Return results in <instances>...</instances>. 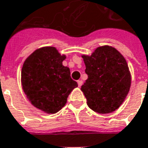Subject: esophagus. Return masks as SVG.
<instances>
[{
	"mask_svg": "<svg viewBox=\"0 0 148 148\" xmlns=\"http://www.w3.org/2000/svg\"><path fill=\"white\" fill-rule=\"evenodd\" d=\"M82 83H83V82L82 80H79V81H77V84H78V86L81 87L82 86Z\"/></svg>",
	"mask_w": 148,
	"mask_h": 148,
	"instance_id": "1",
	"label": "esophagus"
}]
</instances>
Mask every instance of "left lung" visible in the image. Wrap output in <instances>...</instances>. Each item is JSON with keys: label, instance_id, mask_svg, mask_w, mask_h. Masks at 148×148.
I'll return each mask as SVG.
<instances>
[{"label": "left lung", "instance_id": "obj_1", "mask_svg": "<svg viewBox=\"0 0 148 148\" xmlns=\"http://www.w3.org/2000/svg\"><path fill=\"white\" fill-rule=\"evenodd\" d=\"M82 57L88 78L81 90L88 106L101 114L116 111L126 98L132 82L124 57L109 45L98 47L90 55Z\"/></svg>", "mask_w": 148, "mask_h": 148}]
</instances>
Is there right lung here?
<instances>
[{
    "label": "right lung",
    "instance_id": "1",
    "mask_svg": "<svg viewBox=\"0 0 148 148\" xmlns=\"http://www.w3.org/2000/svg\"><path fill=\"white\" fill-rule=\"evenodd\" d=\"M66 58L55 47L36 49L24 61L21 85L31 104L48 114L64 107L67 97L77 83L71 77L70 68L62 62Z\"/></svg>",
    "mask_w": 148,
    "mask_h": 148
}]
</instances>
